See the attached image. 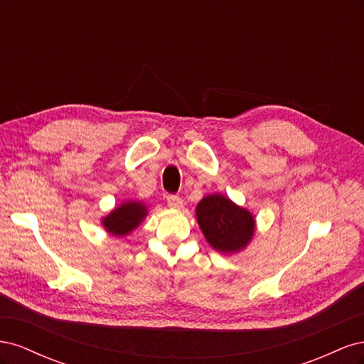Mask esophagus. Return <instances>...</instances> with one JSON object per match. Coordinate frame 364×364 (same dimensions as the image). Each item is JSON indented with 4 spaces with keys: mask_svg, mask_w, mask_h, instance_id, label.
<instances>
[{
    "mask_svg": "<svg viewBox=\"0 0 364 364\" xmlns=\"http://www.w3.org/2000/svg\"><path fill=\"white\" fill-rule=\"evenodd\" d=\"M167 203L170 208H182V199L178 194H168Z\"/></svg>",
    "mask_w": 364,
    "mask_h": 364,
    "instance_id": "obj_1",
    "label": "esophagus"
}]
</instances>
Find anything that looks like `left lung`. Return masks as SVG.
Segmentation results:
<instances>
[{"label": "left lung", "mask_w": 364, "mask_h": 364, "mask_svg": "<svg viewBox=\"0 0 364 364\" xmlns=\"http://www.w3.org/2000/svg\"><path fill=\"white\" fill-rule=\"evenodd\" d=\"M197 222L209 245L220 252L243 249L255 229V220L247 209L220 194L203 197L197 205Z\"/></svg>", "instance_id": "left-lung-1"}]
</instances>
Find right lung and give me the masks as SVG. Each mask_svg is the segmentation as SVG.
Masks as SVG:
<instances>
[{"label":"right lung","instance_id":"1","mask_svg":"<svg viewBox=\"0 0 364 364\" xmlns=\"http://www.w3.org/2000/svg\"><path fill=\"white\" fill-rule=\"evenodd\" d=\"M144 217H146L144 206L138 202H127L118 206L115 211L109 214L103 220V225L112 235L121 237V235L129 234L132 229L136 228Z\"/></svg>","mask_w":364,"mask_h":364}]
</instances>
